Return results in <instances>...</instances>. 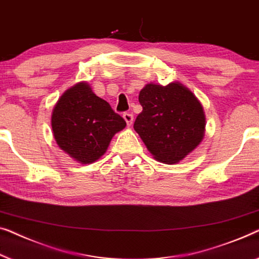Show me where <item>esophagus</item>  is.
I'll return each mask as SVG.
<instances>
[{
	"label": "esophagus",
	"instance_id": "1",
	"mask_svg": "<svg viewBox=\"0 0 259 259\" xmlns=\"http://www.w3.org/2000/svg\"><path fill=\"white\" fill-rule=\"evenodd\" d=\"M123 118L125 119L126 124H128V125L133 124V122H134V115L131 114V112H124V114H123Z\"/></svg>",
	"mask_w": 259,
	"mask_h": 259
}]
</instances>
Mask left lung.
I'll list each match as a JSON object with an SVG mask.
<instances>
[{"mask_svg":"<svg viewBox=\"0 0 259 259\" xmlns=\"http://www.w3.org/2000/svg\"><path fill=\"white\" fill-rule=\"evenodd\" d=\"M143 110L134 129L155 159L175 164L201 143L205 131L203 107L187 87L178 82L149 83L140 92Z\"/></svg>","mask_w":259,"mask_h":259,"instance_id":"left-lung-1","label":"left lung"}]
</instances>
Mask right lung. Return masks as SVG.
Masks as SVG:
<instances>
[{
	"instance_id": "1",
	"label": "right lung",
	"mask_w": 259,
	"mask_h": 259,
	"mask_svg": "<svg viewBox=\"0 0 259 259\" xmlns=\"http://www.w3.org/2000/svg\"><path fill=\"white\" fill-rule=\"evenodd\" d=\"M125 125L124 119L85 82L62 95L52 115L58 147L82 164H90L103 156L114 135Z\"/></svg>"
}]
</instances>
